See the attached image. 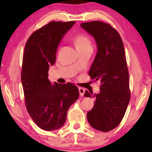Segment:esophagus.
I'll return each mask as SVG.
<instances>
[{
    "label": "esophagus",
    "instance_id": "34e87169",
    "mask_svg": "<svg viewBox=\"0 0 152 152\" xmlns=\"http://www.w3.org/2000/svg\"><path fill=\"white\" fill-rule=\"evenodd\" d=\"M79 92H80V95H81V96H84V93H85L84 88H79Z\"/></svg>",
    "mask_w": 152,
    "mask_h": 152
}]
</instances>
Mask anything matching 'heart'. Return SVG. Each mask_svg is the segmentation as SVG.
<instances>
[{"instance_id":"heart-1","label":"heart","mask_w":152,"mask_h":152,"mask_svg":"<svg viewBox=\"0 0 152 152\" xmlns=\"http://www.w3.org/2000/svg\"><path fill=\"white\" fill-rule=\"evenodd\" d=\"M74 43L78 51L91 47V40L84 33H80L77 34L74 38Z\"/></svg>"}]
</instances>
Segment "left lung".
<instances>
[{
    "mask_svg": "<svg viewBox=\"0 0 152 152\" xmlns=\"http://www.w3.org/2000/svg\"><path fill=\"white\" fill-rule=\"evenodd\" d=\"M81 27L95 38L97 53L88 75L100 81V92L86 91L85 97H94L87 120L95 129L108 132L119 125L130 100L129 76L122 40L111 25L98 20L82 23Z\"/></svg>",
    "mask_w": 152,
    "mask_h": 152,
    "instance_id": "8db88e82",
    "label": "left lung"
}]
</instances>
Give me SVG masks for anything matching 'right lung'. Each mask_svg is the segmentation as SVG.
<instances>
[{
	"label": "right lung",
	"mask_w": 152,
	"mask_h": 152,
	"mask_svg": "<svg viewBox=\"0 0 152 152\" xmlns=\"http://www.w3.org/2000/svg\"><path fill=\"white\" fill-rule=\"evenodd\" d=\"M75 21H51L33 32L25 46L21 82L27 111L35 124L45 131L61 127L67 111L79 97L75 85H52L48 76L56 61L57 47Z\"/></svg>",
	"instance_id": "1"
}]
</instances>
